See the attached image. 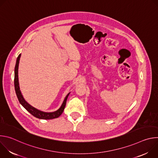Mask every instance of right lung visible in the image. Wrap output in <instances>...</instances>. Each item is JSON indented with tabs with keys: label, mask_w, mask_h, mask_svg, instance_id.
<instances>
[{
	"label": "right lung",
	"mask_w": 158,
	"mask_h": 158,
	"mask_svg": "<svg viewBox=\"0 0 158 158\" xmlns=\"http://www.w3.org/2000/svg\"><path fill=\"white\" fill-rule=\"evenodd\" d=\"M20 56H21V54H20L17 58L16 64H15V70H14L15 91V93H16V95H17V97L18 98L19 102L29 112H30V113L32 116H34V117H35L37 118L41 119H52L57 118L62 114V112H63L65 106V104H66V101H67V98H68L70 93L67 94V96H65V98L61 106L59 107V109L54 112H46L41 111V110L34 107L31 105H30L24 99L23 96H22V94L21 93L20 87H19V77H18V69H19V60H20Z\"/></svg>",
	"instance_id": "1"
}]
</instances>
